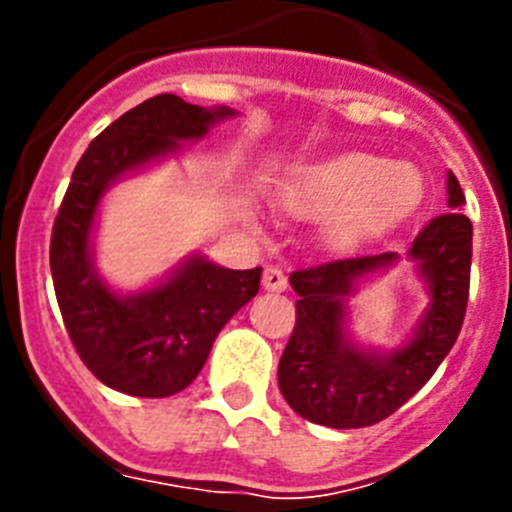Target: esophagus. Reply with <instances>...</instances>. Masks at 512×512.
<instances>
[{
  "label": "esophagus",
  "instance_id": "obj_1",
  "mask_svg": "<svg viewBox=\"0 0 512 512\" xmlns=\"http://www.w3.org/2000/svg\"><path fill=\"white\" fill-rule=\"evenodd\" d=\"M264 289H269V292H284V289H287V274H284L279 266H266Z\"/></svg>",
  "mask_w": 512,
  "mask_h": 512
}]
</instances>
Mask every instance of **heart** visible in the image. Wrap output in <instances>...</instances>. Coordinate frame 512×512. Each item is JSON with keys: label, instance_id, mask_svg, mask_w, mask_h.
Here are the masks:
<instances>
[{"label": "heart", "instance_id": "b5f03b06", "mask_svg": "<svg viewBox=\"0 0 512 512\" xmlns=\"http://www.w3.org/2000/svg\"><path fill=\"white\" fill-rule=\"evenodd\" d=\"M277 197L300 220L328 217L323 235L333 251H356L418 207L423 179L410 164L348 151L289 171Z\"/></svg>", "mask_w": 512, "mask_h": 512}]
</instances>
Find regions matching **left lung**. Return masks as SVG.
<instances>
[{
    "instance_id": "obj_1",
    "label": "left lung",
    "mask_w": 512,
    "mask_h": 512,
    "mask_svg": "<svg viewBox=\"0 0 512 512\" xmlns=\"http://www.w3.org/2000/svg\"><path fill=\"white\" fill-rule=\"evenodd\" d=\"M446 187L449 212L433 217L408 251L431 302L413 336L395 351L379 354L351 338L346 300L361 279L397 264V253L328 261L289 274L300 300L279 361V390L310 423L366 428L390 418L433 377L459 338L469 300L472 223L461 212L467 200L451 171Z\"/></svg>"
}]
</instances>
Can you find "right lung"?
<instances>
[{
  "label": "right lung",
  "instance_id": "1",
  "mask_svg": "<svg viewBox=\"0 0 512 512\" xmlns=\"http://www.w3.org/2000/svg\"><path fill=\"white\" fill-rule=\"evenodd\" d=\"M233 115L230 107L207 110L158 94L107 125L76 164L53 223V287L76 354L112 390L133 397L182 392L202 372L223 325L259 292L261 266L235 271L189 256L156 287L120 295L102 282L92 259L102 194Z\"/></svg>",
  "mask_w": 512,
  "mask_h": 512
}]
</instances>
